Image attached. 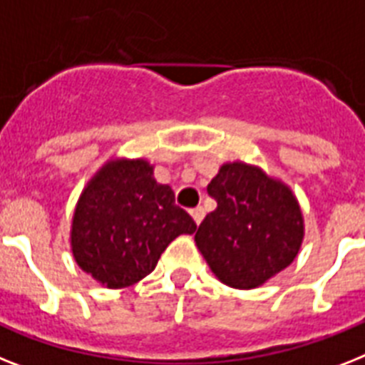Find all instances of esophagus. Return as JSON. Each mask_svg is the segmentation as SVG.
<instances>
[{
  "label": "esophagus",
  "mask_w": 365,
  "mask_h": 365,
  "mask_svg": "<svg viewBox=\"0 0 365 365\" xmlns=\"http://www.w3.org/2000/svg\"><path fill=\"white\" fill-rule=\"evenodd\" d=\"M190 215H192V218H194L195 224L200 225L201 222H203V218H205V209H203V207H195V209L190 210Z\"/></svg>",
  "instance_id": "34e87169"
}]
</instances>
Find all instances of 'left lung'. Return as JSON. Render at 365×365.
Segmentation results:
<instances>
[{"label": "left lung", "instance_id": "1", "mask_svg": "<svg viewBox=\"0 0 365 365\" xmlns=\"http://www.w3.org/2000/svg\"><path fill=\"white\" fill-rule=\"evenodd\" d=\"M207 190L218 207L195 231V246L222 284L261 287L293 263L304 240V216L284 180L235 160L220 165Z\"/></svg>", "mask_w": 365, "mask_h": 365}]
</instances>
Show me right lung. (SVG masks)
Instances as JSON below:
<instances>
[{
  "mask_svg": "<svg viewBox=\"0 0 365 365\" xmlns=\"http://www.w3.org/2000/svg\"><path fill=\"white\" fill-rule=\"evenodd\" d=\"M197 225L175 205L171 186L145 158H110L81 190L71 224V252L83 272L108 289L138 284L162 252Z\"/></svg>",
  "mask_w": 365,
  "mask_h": 365,
  "instance_id": "1",
  "label": "right lung"
}]
</instances>
